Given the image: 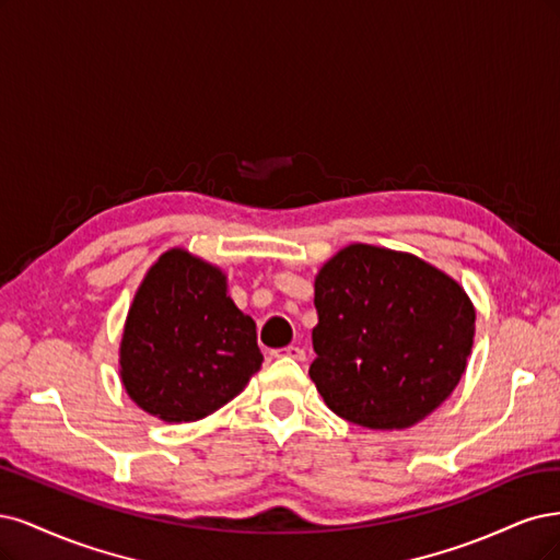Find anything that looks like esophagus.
<instances>
[{
	"instance_id": "esophagus-1",
	"label": "esophagus",
	"mask_w": 560,
	"mask_h": 560,
	"mask_svg": "<svg viewBox=\"0 0 560 560\" xmlns=\"http://www.w3.org/2000/svg\"><path fill=\"white\" fill-rule=\"evenodd\" d=\"M275 358H293V360H304V351L300 347H285L279 351H272Z\"/></svg>"
}]
</instances>
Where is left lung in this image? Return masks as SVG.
I'll return each instance as SVG.
<instances>
[{
  "label": "left lung",
  "instance_id": "left-lung-1",
  "mask_svg": "<svg viewBox=\"0 0 560 560\" xmlns=\"http://www.w3.org/2000/svg\"><path fill=\"white\" fill-rule=\"evenodd\" d=\"M314 304L310 376L337 417L374 430L409 428L460 382L475 306L421 258L351 244L323 265Z\"/></svg>",
  "mask_w": 560,
  "mask_h": 560
}]
</instances>
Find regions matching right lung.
I'll return each instance as SVG.
<instances>
[{
    "label": "right lung",
    "mask_w": 560,
    "mask_h": 560,
    "mask_svg": "<svg viewBox=\"0 0 560 560\" xmlns=\"http://www.w3.org/2000/svg\"><path fill=\"white\" fill-rule=\"evenodd\" d=\"M262 365L256 323L228 298L219 267L172 248L149 269L125 323L120 378L167 423L209 417Z\"/></svg>",
    "instance_id": "1"
}]
</instances>
